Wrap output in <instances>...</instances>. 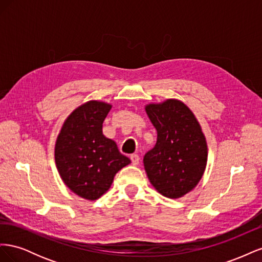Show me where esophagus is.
Wrapping results in <instances>:
<instances>
[{"label":"esophagus","instance_id":"esophagus-1","mask_svg":"<svg viewBox=\"0 0 262 262\" xmlns=\"http://www.w3.org/2000/svg\"><path fill=\"white\" fill-rule=\"evenodd\" d=\"M130 158H131V162H132L133 165H138V164H139L140 157H139L138 154H132V155L130 156Z\"/></svg>","mask_w":262,"mask_h":262}]
</instances>
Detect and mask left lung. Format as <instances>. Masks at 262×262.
I'll return each instance as SVG.
<instances>
[{
	"label": "left lung",
	"mask_w": 262,
	"mask_h": 262,
	"mask_svg": "<svg viewBox=\"0 0 262 262\" xmlns=\"http://www.w3.org/2000/svg\"><path fill=\"white\" fill-rule=\"evenodd\" d=\"M145 110L157 131L155 146L143 158L145 171L158 192L177 199L200 181L208 160L207 142L184 102L168 99Z\"/></svg>",
	"instance_id": "left-lung-1"
}]
</instances>
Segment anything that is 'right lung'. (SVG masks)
Listing matches in <instances>:
<instances>
[{
	"instance_id": "add662e5",
	"label": "right lung",
	"mask_w": 262,
	"mask_h": 262,
	"mask_svg": "<svg viewBox=\"0 0 262 262\" xmlns=\"http://www.w3.org/2000/svg\"><path fill=\"white\" fill-rule=\"evenodd\" d=\"M110 109L100 101L78 107L66 120L55 143V164L62 180L84 199H98L112 186L116 173L131 162L102 134Z\"/></svg>"
}]
</instances>
